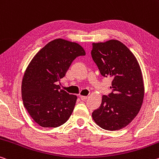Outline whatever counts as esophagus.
I'll return each instance as SVG.
<instances>
[{
    "instance_id": "obj_1",
    "label": "esophagus",
    "mask_w": 159,
    "mask_h": 159,
    "mask_svg": "<svg viewBox=\"0 0 159 159\" xmlns=\"http://www.w3.org/2000/svg\"><path fill=\"white\" fill-rule=\"evenodd\" d=\"M79 97H80V99H81L82 100H86L87 98H88V97L87 96H84V95H79Z\"/></svg>"
}]
</instances>
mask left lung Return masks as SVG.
<instances>
[{"label": "left lung", "instance_id": "1", "mask_svg": "<svg viewBox=\"0 0 159 159\" xmlns=\"http://www.w3.org/2000/svg\"><path fill=\"white\" fill-rule=\"evenodd\" d=\"M91 56L100 74L112 79V93L102 95L93 119L104 129H122L134 119L143 103L144 86L139 64L132 52L115 39L93 43Z\"/></svg>", "mask_w": 159, "mask_h": 159}]
</instances>
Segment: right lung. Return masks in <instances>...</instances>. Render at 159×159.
Masks as SVG:
<instances>
[{
	"instance_id": "1",
	"label": "right lung",
	"mask_w": 159,
	"mask_h": 159,
	"mask_svg": "<svg viewBox=\"0 0 159 159\" xmlns=\"http://www.w3.org/2000/svg\"><path fill=\"white\" fill-rule=\"evenodd\" d=\"M85 55L79 44L57 39L45 45L30 61L22 79V98L30 115L41 127H59L72 114L77 96L60 90L57 83L75 58Z\"/></svg>"
}]
</instances>
